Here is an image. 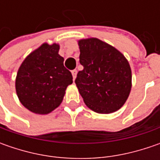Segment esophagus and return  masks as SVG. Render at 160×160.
Here are the masks:
<instances>
[{"mask_svg":"<svg viewBox=\"0 0 160 160\" xmlns=\"http://www.w3.org/2000/svg\"><path fill=\"white\" fill-rule=\"evenodd\" d=\"M77 71L75 69V70H72V76H73V79L75 80L76 79V77H77Z\"/></svg>","mask_w":160,"mask_h":160,"instance_id":"esophagus-1","label":"esophagus"}]
</instances>
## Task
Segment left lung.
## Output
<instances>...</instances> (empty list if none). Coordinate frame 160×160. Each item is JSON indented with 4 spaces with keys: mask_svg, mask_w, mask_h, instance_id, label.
Masks as SVG:
<instances>
[{
    "mask_svg": "<svg viewBox=\"0 0 160 160\" xmlns=\"http://www.w3.org/2000/svg\"><path fill=\"white\" fill-rule=\"evenodd\" d=\"M80 63L76 84L85 105L94 112L113 113L122 107L132 88V71L124 54L98 38L78 41Z\"/></svg>",
    "mask_w": 160,
    "mask_h": 160,
    "instance_id": "1",
    "label": "left lung"
}]
</instances>
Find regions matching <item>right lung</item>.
Masks as SVG:
<instances>
[{"label":"right lung","mask_w":160,"mask_h":160,"mask_svg":"<svg viewBox=\"0 0 160 160\" xmlns=\"http://www.w3.org/2000/svg\"><path fill=\"white\" fill-rule=\"evenodd\" d=\"M59 44L47 42L35 49L22 62L16 77V92L31 112L47 115L63 101L67 87L73 83L70 71L58 54Z\"/></svg>","instance_id":"obj_1"}]
</instances>
